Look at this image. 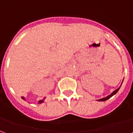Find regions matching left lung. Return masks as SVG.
I'll use <instances>...</instances> for the list:
<instances>
[{"instance_id":"left-lung-1","label":"left lung","mask_w":133,"mask_h":133,"mask_svg":"<svg viewBox=\"0 0 133 133\" xmlns=\"http://www.w3.org/2000/svg\"><path fill=\"white\" fill-rule=\"evenodd\" d=\"M122 83H123V82H122ZM121 85H122V84H121ZM120 87H121V86H120V87H119V88H118V89H116V90H115V91H113L112 93L111 94H110V95L108 96H106V97H105V98H101V99L97 100V101H107V100L109 99L110 98L112 97V96H114V95H115V94H116L117 93V91H119V89H120Z\"/></svg>"}]
</instances>
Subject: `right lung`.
<instances>
[{
	"instance_id": "1",
	"label": "right lung",
	"mask_w": 133,
	"mask_h": 133,
	"mask_svg": "<svg viewBox=\"0 0 133 133\" xmlns=\"http://www.w3.org/2000/svg\"><path fill=\"white\" fill-rule=\"evenodd\" d=\"M21 98H22V99H23V100H25V98L23 97V96H22V97H21ZM44 99H45V98H44V99H42V100H40V101H39V102H38V103H43V102L44 101Z\"/></svg>"
}]
</instances>
